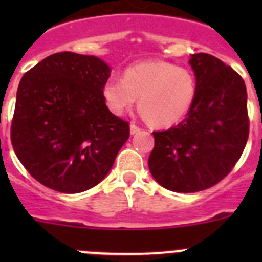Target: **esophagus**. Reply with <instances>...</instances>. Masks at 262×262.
<instances>
[{
  "label": "esophagus",
  "mask_w": 262,
  "mask_h": 262,
  "mask_svg": "<svg viewBox=\"0 0 262 262\" xmlns=\"http://www.w3.org/2000/svg\"><path fill=\"white\" fill-rule=\"evenodd\" d=\"M139 131H140V127L136 126L135 123H131V126H129V133H131V135H135Z\"/></svg>",
  "instance_id": "obj_1"
}]
</instances>
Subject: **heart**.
Wrapping results in <instances>:
<instances>
[{
  "mask_svg": "<svg viewBox=\"0 0 262 262\" xmlns=\"http://www.w3.org/2000/svg\"><path fill=\"white\" fill-rule=\"evenodd\" d=\"M102 96L108 110L123 115L139 98L143 117L160 127L181 122L196 97V80L189 68L163 60L129 66L123 78L110 77Z\"/></svg>",
  "mask_w": 262,
  "mask_h": 262,
  "instance_id": "obj_1",
  "label": "heart"
}]
</instances>
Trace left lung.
I'll return each mask as SVG.
<instances>
[{
  "label": "left lung",
  "mask_w": 262,
  "mask_h": 262,
  "mask_svg": "<svg viewBox=\"0 0 262 262\" xmlns=\"http://www.w3.org/2000/svg\"><path fill=\"white\" fill-rule=\"evenodd\" d=\"M196 97L181 123L154 133L148 159L160 185L177 193L214 186L232 170L249 135L247 88L231 67L209 53L191 55Z\"/></svg>",
  "instance_id": "1"
}]
</instances>
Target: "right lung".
Returning <instances> with one entry per match:
<instances>
[{
	"label": "right lung",
	"mask_w": 262,
	"mask_h": 262,
	"mask_svg": "<svg viewBox=\"0 0 262 262\" xmlns=\"http://www.w3.org/2000/svg\"><path fill=\"white\" fill-rule=\"evenodd\" d=\"M110 67L96 56L53 53L23 75L11 122V144L27 172L60 193L102 181L129 138L128 122L107 108Z\"/></svg>",
	"instance_id": "add662e5"
}]
</instances>
